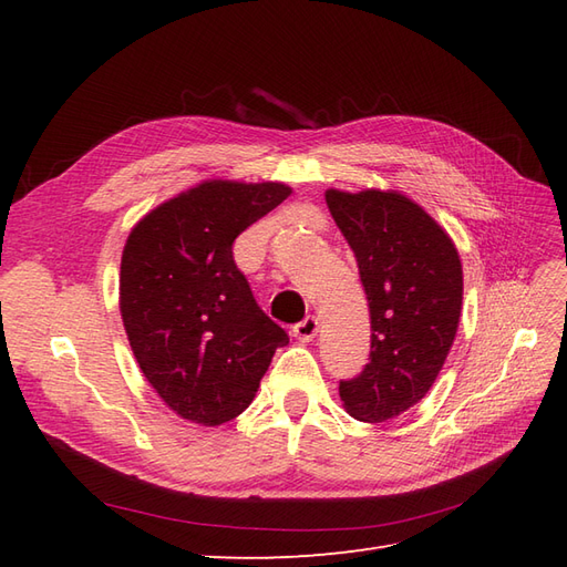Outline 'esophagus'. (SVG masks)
I'll return each instance as SVG.
<instances>
[{
  "instance_id": "1",
  "label": "esophagus",
  "mask_w": 567,
  "mask_h": 567,
  "mask_svg": "<svg viewBox=\"0 0 567 567\" xmlns=\"http://www.w3.org/2000/svg\"><path fill=\"white\" fill-rule=\"evenodd\" d=\"M319 333V319L317 317H305L300 323L293 326V336L302 342H310Z\"/></svg>"
}]
</instances>
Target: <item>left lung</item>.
I'll list each match as a JSON object with an SVG mask.
<instances>
[{
    "mask_svg": "<svg viewBox=\"0 0 567 567\" xmlns=\"http://www.w3.org/2000/svg\"><path fill=\"white\" fill-rule=\"evenodd\" d=\"M326 205L350 244L371 315L364 371L340 402L364 423L398 419L433 388L456 338L463 269L450 234L400 192H340Z\"/></svg>",
    "mask_w": 567,
    "mask_h": 567,
    "instance_id": "left-lung-1",
    "label": "left lung"
}]
</instances>
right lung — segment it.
I'll return each mask as SVG.
<instances>
[{
  "label": "right lung",
  "mask_w": 567,
  "mask_h": 567,
  "mask_svg": "<svg viewBox=\"0 0 567 567\" xmlns=\"http://www.w3.org/2000/svg\"><path fill=\"white\" fill-rule=\"evenodd\" d=\"M290 194L281 182L208 179L146 213L127 236L120 317L146 381L184 421L236 419L288 342L257 307L231 246Z\"/></svg>",
  "instance_id": "1"
}]
</instances>
